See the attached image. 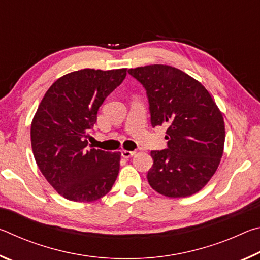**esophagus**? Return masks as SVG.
Here are the masks:
<instances>
[{"label":"esophagus","instance_id":"esophagus-1","mask_svg":"<svg viewBox=\"0 0 260 260\" xmlns=\"http://www.w3.org/2000/svg\"><path fill=\"white\" fill-rule=\"evenodd\" d=\"M135 155V151H128V150H122L121 156L124 158H131Z\"/></svg>","mask_w":260,"mask_h":260}]
</instances>
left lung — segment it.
<instances>
[{
  "instance_id": "left-lung-1",
  "label": "left lung",
  "mask_w": 260,
  "mask_h": 260,
  "mask_svg": "<svg viewBox=\"0 0 260 260\" xmlns=\"http://www.w3.org/2000/svg\"><path fill=\"white\" fill-rule=\"evenodd\" d=\"M128 73L146 88L152 127L167 126V149L151 151L149 184L173 199L199 192L222 157V113L205 87L181 70L155 64Z\"/></svg>"
}]
</instances>
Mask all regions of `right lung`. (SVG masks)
<instances>
[{"mask_svg": "<svg viewBox=\"0 0 260 260\" xmlns=\"http://www.w3.org/2000/svg\"><path fill=\"white\" fill-rule=\"evenodd\" d=\"M126 74L127 69L68 73L39 104L30 125L33 155L43 177L67 200L98 201L116 181L121 153L86 147L100 107Z\"/></svg>", "mask_w": 260, "mask_h": 260, "instance_id": "1", "label": "right lung"}]
</instances>
